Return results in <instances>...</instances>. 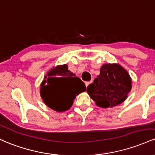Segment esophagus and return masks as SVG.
<instances>
[{"label": "esophagus", "instance_id": "1", "mask_svg": "<svg viewBox=\"0 0 155 155\" xmlns=\"http://www.w3.org/2000/svg\"><path fill=\"white\" fill-rule=\"evenodd\" d=\"M92 83V81H88V82H86V83H85V84H86V87H88V85H89L90 83Z\"/></svg>", "mask_w": 155, "mask_h": 155}]
</instances>
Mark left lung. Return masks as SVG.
Returning <instances> with one entry per match:
<instances>
[{
	"instance_id": "8db88e82",
	"label": "left lung",
	"mask_w": 155,
	"mask_h": 155,
	"mask_svg": "<svg viewBox=\"0 0 155 155\" xmlns=\"http://www.w3.org/2000/svg\"><path fill=\"white\" fill-rule=\"evenodd\" d=\"M132 88L131 78L119 64H105L100 74L87 87V93L100 107H112L122 103Z\"/></svg>"
}]
</instances>
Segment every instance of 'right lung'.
<instances>
[{"mask_svg": "<svg viewBox=\"0 0 155 155\" xmlns=\"http://www.w3.org/2000/svg\"><path fill=\"white\" fill-rule=\"evenodd\" d=\"M40 94L48 107L58 112L72 107L77 95L86 91L85 83L68 70L67 64L57 66L45 75L41 84Z\"/></svg>", "mask_w": 155, "mask_h": 155, "instance_id": "obj_1", "label": "right lung"}]
</instances>
